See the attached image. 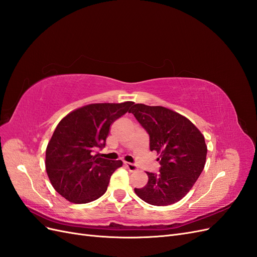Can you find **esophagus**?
Here are the masks:
<instances>
[{
    "mask_svg": "<svg viewBox=\"0 0 257 257\" xmlns=\"http://www.w3.org/2000/svg\"><path fill=\"white\" fill-rule=\"evenodd\" d=\"M125 164V166L127 167V169L130 170V172H135V170H137V166L135 164H133V163H124Z\"/></svg>",
    "mask_w": 257,
    "mask_h": 257,
    "instance_id": "1",
    "label": "esophagus"
}]
</instances>
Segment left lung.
Wrapping results in <instances>:
<instances>
[{"instance_id": "obj_1", "label": "left lung", "mask_w": 257, "mask_h": 257, "mask_svg": "<svg viewBox=\"0 0 257 257\" xmlns=\"http://www.w3.org/2000/svg\"><path fill=\"white\" fill-rule=\"evenodd\" d=\"M134 114L150 138V150L160 154L159 173L147 172L148 183L135 188L139 198L153 206L173 205L183 198L204 170L205 137L185 116L162 106L134 104Z\"/></svg>"}]
</instances>
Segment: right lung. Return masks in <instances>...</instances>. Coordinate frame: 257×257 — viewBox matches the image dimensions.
Segmentation results:
<instances>
[{
    "instance_id": "right-lung-1",
    "label": "right lung",
    "mask_w": 257,
    "mask_h": 257,
    "mask_svg": "<svg viewBox=\"0 0 257 257\" xmlns=\"http://www.w3.org/2000/svg\"><path fill=\"white\" fill-rule=\"evenodd\" d=\"M133 102L91 104L62 119L46 149V170L60 195L87 204L107 191L110 177L122 161L94 155L106 145L111 123L125 114Z\"/></svg>"
}]
</instances>
